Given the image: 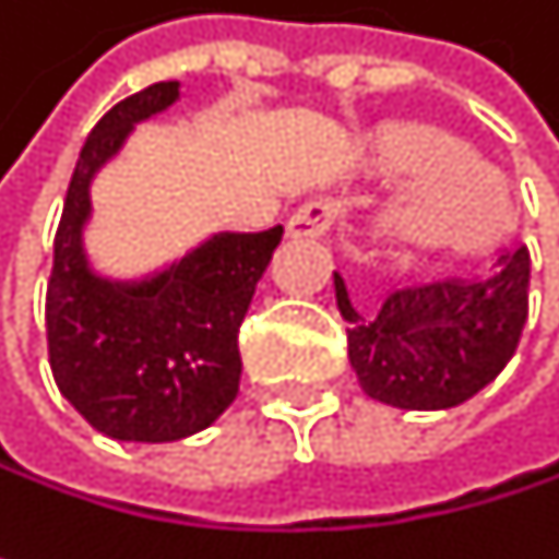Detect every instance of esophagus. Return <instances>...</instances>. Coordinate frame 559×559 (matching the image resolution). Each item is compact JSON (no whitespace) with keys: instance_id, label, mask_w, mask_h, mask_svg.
Segmentation results:
<instances>
[{"instance_id":"esophagus-1","label":"esophagus","mask_w":559,"mask_h":559,"mask_svg":"<svg viewBox=\"0 0 559 559\" xmlns=\"http://www.w3.org/2000/svg\"><path fill=\"white\" fill-rule=\"evenodd\" d=\"M340 213L343 210H340L336 200L317 197V200H310V203L294 210V216L287 219V236H294V239H317V236H323L340 219Z\"/></svg>"}]
</instances>
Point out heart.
Instances as JSON below:
<instances>
[{
	"label": "heart",
	"instance_id": "obj_1",
	"mask_svg": "<svg viewBox=\"0 0 559 559\" xmlns=\"http://www.w3.org/2000/svg\"><path fill=\"white\" fill-rule=\"evenodd\" d=\"M379 158L391 174L414 177L385 219L394 239L424 249H473L502 223V174L466 158L456 142L430 129H391L379 142Z\"/></svg>",
	"mask_w": 559,
	"mask_h": 559
}]
</instances>
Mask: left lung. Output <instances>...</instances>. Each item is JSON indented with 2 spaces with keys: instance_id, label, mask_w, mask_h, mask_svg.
I'll return each mask as SVG.
<instances>
[{
  "instance_id": "obj_1",
  "label": "left lung",
  "mask_w": 559,
  "mask_h": 559,
  "mask_svg": "<svg viewBox=\"0 0 559 559\" xmlns=\"http://www.w3.org/2000/svg\"><path fill=\"white\" fill-rule=\"evenodd\" d=\"M527 246L504 249L476 278L397 287L359 313L333 275L349 366L369 397L404 411H443L483 391L514 356L527 320Z\"/></svg>"
}]
</instances>
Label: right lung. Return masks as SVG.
<instances>
[{"label":"right lung","mask_w":559,"mask_h":559,"mask_svg":"<svg viewBox=\"0 0 559 559\" xmlns=\"http://www.w3.org/2000/svg\"><path fill=\"white\" fill-rule=\"evenodd\" d=\"M180 83H152L90 132L67 187L48 281V356L60 394L112 440L170 443L210 427L239 394V326L284 229L219 233L145 281L90 269V183L129 139L165 112Z\"/></svg>","instance_id":"obj_1"}]
</instances>
